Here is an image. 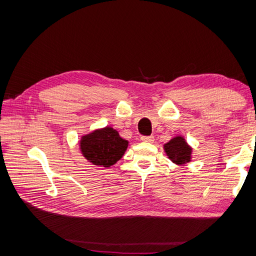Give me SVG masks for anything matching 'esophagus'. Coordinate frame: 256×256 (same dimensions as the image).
I'll use <instances>...</instances> for the list:
<instances>
[{
	"instance_id": "1",
	"label": "esophagus",
	"mask_w": 256,
	"mask_h": 256,
	"mask_svg": "<svg viewBox=\"0 0 256 256\" xmlns=\"http://www.w3.org/2000/svg\"><path fill=\"white\" fill-rule=\"evenodd\" d=\"M141 141L147 142V143H152L154 142V136H142Z\"/></svg>"
}]
</instances>
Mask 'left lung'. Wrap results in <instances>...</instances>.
<instances>
[{"label":"left lung","instance_id":"left-lung-1","mask_svg":"<svg viewBox=\"0 0 256 256\" xmlns=\"http://www.w3.org/2000/svg\"><path fill=\"white\" fill-rule=\"evenodd\" d=\"M164 150L168 158L176 164H184L190 161L192 150L182 136H176L164 144Z\"/></svg>","mask_w":256,"mask_h":256}]
</instances>
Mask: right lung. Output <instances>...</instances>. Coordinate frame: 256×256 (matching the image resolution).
<instances>
[{"mask_svg":"<svg viewBox=\"0 0 256 256\" xmlns=\"http://www.w3.org/2000/svg\"><path fill=\"white\" fill-rule=\"evenodd\" d=\"M80 148L83 156L92 164L109 168L116 164L125 154L128 141L120 136L111 127L96 130L82 136Z\"/></svg>","mask_w":256,"mask_h":256,"instance_id":"add662e5","label":"right lung"}]
</instances>
